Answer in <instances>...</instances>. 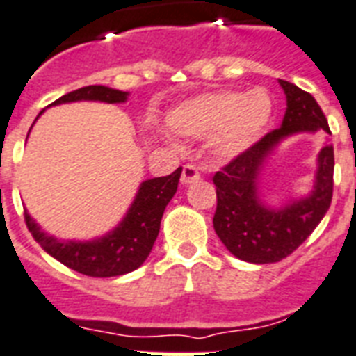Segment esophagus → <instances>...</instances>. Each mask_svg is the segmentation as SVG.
Listing matches in <instances>:
<instances>
[{
  "instance_id": "1",
  "label": "esophagus",
  "mask_w": 356,
  "mask_h": 356,
  "mask_svg": "<svg viewBox=\"0 0 356 356\" xmlns=\"http://www.w3.org/2000/svg\"><path fill=\"white\" fill-rule=\"evenodd\" d=\"M199 177H201V173H199V170L195 168L193 164H184L183 173H181V183L183 184L195 183V181H199Z\"/></svg>"
}]
</instances>
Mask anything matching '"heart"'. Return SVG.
Returning <instances> with one entry per match:
<instances>
[{"label": "heart", "mask_w": 356, "mask_h": 356, "mask_svg": "<svg viewBox=\"0 0 356 356\" xmlns=\"http://www.w3.org/2000/svg\"><path fill=\"white\" fill-rule=\"evenodd\" d=\"M270 98L263 91H221L193 98L170 115V124L188 137H212L221 157L250 148L270 118Z\"/></svg>", "instance_id": "1"}]
</instances>
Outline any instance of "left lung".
<instances>
[{
  "label": "left lung",
  "mask_w": 356,
  "mask_h": 356,
  "mask_svg": "<svg viewBox=\"0 0 356 356\" xmlns=\"http://www.w3.org/2000/svg\"><path fill=\"white\" fill-rule=\"evenodd\" d=\"M280 86L287 97L282 126L236 155L212 179L218 195L213 230L236 258L250 263H276L291 256L318 227L333 199L334 152L327 143L318 155L316 186L307 199L278 212L259 203L256 177L267 153L283 137L320 129L331 135L327 118L313 95L287 80H280Z\"/></svg>",
  "instance_id": "left-lung-1"
}]
</instances>
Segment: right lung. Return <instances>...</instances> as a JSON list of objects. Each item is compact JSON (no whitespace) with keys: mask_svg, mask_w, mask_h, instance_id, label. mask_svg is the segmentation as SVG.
<instances>
[{"mask_svg":"<svg viewBox=\"0 0 356 356\" xmlns=\"http://www.w3.org/2000/svg\"><path fill=\"white\" fill-rule=\"evenodd\" d=\"M128 93L104 86H88L63 95L53 104L76 102V100H100V102H124ZM181 170L177 168L166 177H155L140 184L137 197L129 208L128 216L106 238L88 243L58 241L40 230L31 216L25 212V225L34 239L53 258L76 273L93 278H111L131 273L140 267L152 252V247L159 236L164 208L177 192Z\"/></svg>","mask_w":356,"mask_h":356,"instance_id":"obj_1","label":"right lung"}]
</instances>
